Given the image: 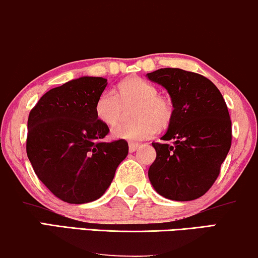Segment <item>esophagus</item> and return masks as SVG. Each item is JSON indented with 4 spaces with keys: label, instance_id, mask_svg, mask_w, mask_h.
I'll use <instances>...</instances> for the list:
<instances>
[{
    "label": "esophagus",
    "instance_id": "esophagus-1",
    "mask_svg": "<svg viewBox=\"0 0 258 258\" xmlns=\"http://www.w3.org/2000/svg\"><path fill=\"white\" fill-rule=\"evenodd\" d=\"M138 147H140V144L137 143H129V152H135Z\"/></svg>",
    "mask_w": 258,
    "mask_h": 258
}]
</instances>
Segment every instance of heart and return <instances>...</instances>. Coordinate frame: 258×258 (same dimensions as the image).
<instances>
[{
    "label": "heart",
    "instance_id": "heart-1",
    "mask_svg": "<svg viewBox=\"0 0 258 258\" xmlns=\"http://www.w3.org/2000/svg\"><path fill=\"white\" fill-rule=\"evenodd\" d=\"M137 104L134 110L135 123H123L111 130L118 140L140 142L149 140L158 128H166L173 117V104L159 95L155 85L138 77L128 78L118 84L116 93L107 91L95 103V115L104 125H115L121 120L123 108Z\"/></svg>",
    "mask_w": 258,
    "mask_h": 258
}]
</instances>
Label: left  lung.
<instances>
[{
	"label": "left lung",
	"instance_id": "obj_1",
	"mask_svg": "<svg viewBox=\"0 0 258 258\" xmlns=\"http://www.w3.org/2000/svg\"><path fill=\"white\" fill-rule=\"evenodd\" d=\"M147 77L166 89L173 104V117L162 137L172 143H152L157 156L149 179L166 199H198L214 184L231 145L225 99L210 79L198 73L160 69Z\"/></svg>",
	"mask_w": 258,
	"mask_h": 258
}]
</instances>
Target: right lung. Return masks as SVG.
I'll return each instance as SVG.
<instances>
[{
	"label": "right lung",
	"instance_id": "obj_1",
	"mask_svg": "<svg viewBox=\"0 0 258 258\" xmlns=\"http://www.w3.org/2000/svg\"><path fill=\"white\" fill-rule=\"evenodd\" d=\"M107 86L100 77H81L46 92L28 118L27 154L35 173L69 204L99 199L128 155V143L102 140L109 128L98 120L95 103Z\"/></svg>",
	"mask_w": 258,
	"mask_h": 258
}]
</instances>
